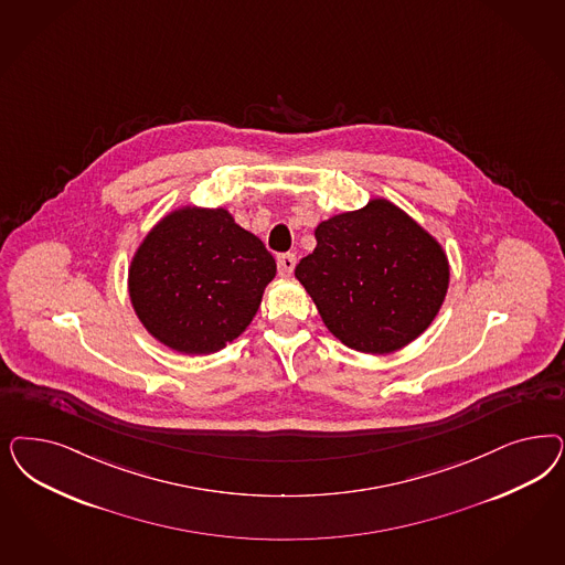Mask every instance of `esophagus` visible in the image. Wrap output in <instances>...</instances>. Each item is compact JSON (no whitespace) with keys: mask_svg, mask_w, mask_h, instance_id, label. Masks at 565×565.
<instances>
[{"mask_svg":"<svg viewBox=\"0 0 565 565\" xmlns=\"http://www.w3.org/2000/svg\"><path fill=\"white\" fill-rule=\"evenodd\" d=\"M295 264H297V255H278V274H280V276H291L292 270H295Z\"/></svg>","mask_w":565,"mask_h":565,"instance_id":"1","label":"esophagus"}]
</instances>
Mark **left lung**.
Wrapping results in <instances>:
<instances>
[{"instance_id":"8db88e82","label":"left lung","mask_w":565,"mask_h":565,"mask_svg":"<svg viewBox=\"0 0 565 565\" xmlns=\"http://www.w3.org/2000/svg\"><path fill=\"white\" fill-rule=\"evenodd\" d=\"M295 276L343 345L383 355L433 324L449 289V262L416 220L376 198L320 222L316 249Z\"/></svg>"}]
</instances>
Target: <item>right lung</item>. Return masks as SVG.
<instances>
[{
	"label": "right lung",
	"instance_id": "obj_1",
	"mask_svg": "<svg viewBox=\"0 0 565 565\" xmlns=\"http://www.w3.org/2000/svg\"><path fill=\"white\" fill-rule=\"evenodd\" d=\"M274 274L273 254L228 210L184 205L166 214L132 255L128 295L153 339L205 355L249 327Z\"/></svg>",
	"mask_w": 565,
	"mask_h": 565
}]
</instances>
